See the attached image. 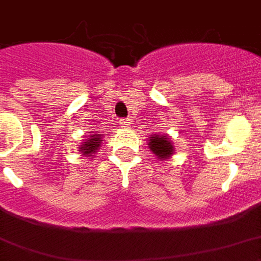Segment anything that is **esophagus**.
Returning <instances> with one entry per match:
<instances>
[{"label": "esophagus", "mask_w": 261, "mask_h": 261, "mask_svg": "<svg viewBox=\"0 0 261 261\" xmlns=\"http://www.w3.org/2000/svg\"><path fill=\"white\" fill-rule=\"evenodd\" d=\"M119 123L122 127H129V120L127 119H120Z\"/></svg>", "instance_id": "esophagus-1"}]
</instances>
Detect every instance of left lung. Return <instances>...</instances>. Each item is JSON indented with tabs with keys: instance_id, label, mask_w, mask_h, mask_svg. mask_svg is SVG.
Returning a JSON list of instances; mask_svg holds the SVG:
<instances>
[{
	"instance_id": "obj_1",
	"label": "left lung",
	"mask_w": 261,
	"mask_h": 261,
	"mask_svg": "<svg viewBox=\"0 0 261 261\" xmlns=\"http://www.w3.org/2000/svg\"><path fill=\"white\" fill-rule=\"evenodd\" d=\"M150 149L156 156H159L161 159H168L170 154L173 153V148H172V143L169 142L166 136H159V135H154L152 136V139L149 141Z\"/></svg>"
}]
</instances>
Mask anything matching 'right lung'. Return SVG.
I'll return each instance as SVG.
<instances>
[{
    "mask_svg": "<svg viewBox=\"0 0 261 261\" xmlns=\"http://www.w3.org/2000/svg\"><path fill=\"white\" fill-rule=\"evenodd\" d=\"M100 142H102V135L100 134H92L88 141H85L81 145V152L82 153L88 154V156H92V153L96 152V149L100 146Z\"/></svg>",
    "mask_w": 261,
    "mask_h": 261,
    "instance_id": "right-lung-1",
    "label": "right lung"
}]
</instances>
